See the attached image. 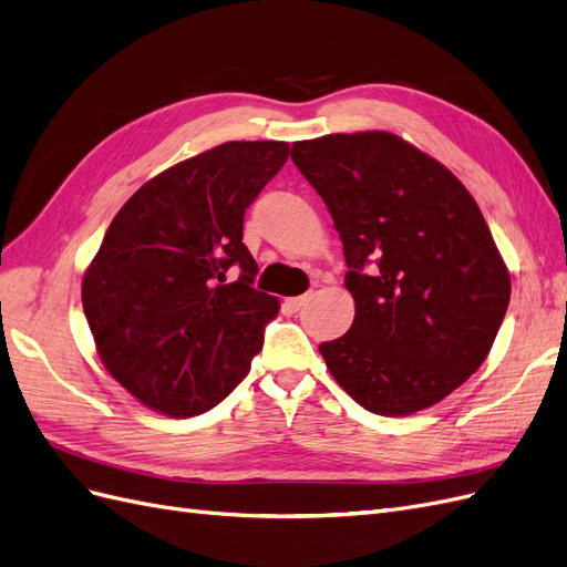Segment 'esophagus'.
Instances as JSON below:
<instances>
[{"label": "esophagus", "mask_w": 567, "mask_h": 567, "mask_svg": "<svg viewBox=\"0 0 567 567\" xmlns=\"http://www.w3.org/2000/svg\"><path fill=\"white\" fill-rule=\"evenodd\" d=\"M307 300H310V296H298V298H290L286 305H288L293 312H300L302 307L307 305Z\"/></svg>", "instance_id": "1"}]
</instances>
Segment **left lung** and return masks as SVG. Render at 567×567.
Listing matches in <instances>:
<instances>
[{"mask_svg": "<svg viewBox=\"0 0 567 567\" xmlns=\"http://www.w3.org/2000/svg\"><path fill=\"white\" fill-rule=\"evenodd\" d=\"M346 252L354 321L321 342L326 367L371 414L447 398L489 354L511 277L477 203L447 167L390 132L296 142Z\"/></svg>", "mask_w": 567, "mask_h": 567, "instance_id": "8db88e82", "label": "left lung"}]
</instances>
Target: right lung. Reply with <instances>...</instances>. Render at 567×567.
<instances>
[{"instance_id":"obj_1","label":"right lung","mask_w":567,"mask_h":567,"mask_svg":"<svg viewBox=\"0 0 567 567\" xmlns=\"http://www.w3.org/2000/svg\"><path fill=\"white\" fill-rule=\"evenodd\" d=\"M286 142H227L148 179L82 279L101 362L136 400L186 419L219 404L262 350L279 300L255 290L244 215L288 161ZM239 269L229 282L226 271Z\"/></svg>"}]
</instances>
